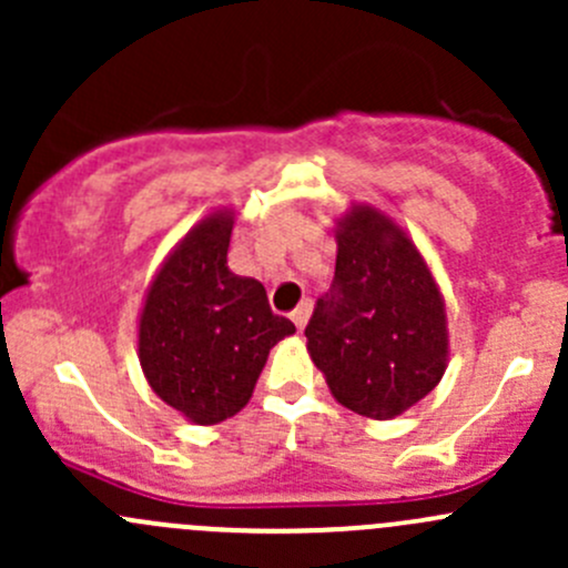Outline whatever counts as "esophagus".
Returning <instances> with one entry per match:
<instances>
[{
	"label": "esophagus",
	"mask_w": 568,
	"mask_h": 568,
	"mask_svg": "<svg viewBox=\"0 0 568 568\" xmlns=\"http://www.w3.org/2000/svg\"><path fill=\"white\" fill-rule=\"evenodd\" d=\"M311 311H313V305H311V302H302V305L300 307H296V311L294 313H291V321H294V324H296V329H305V324H307V318H311Z\"/></svg>",
	"instance_id": "34e87169"
}]
</instances>
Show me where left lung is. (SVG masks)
Masks as SVG:
<instances>
[{"instance_id":"8db88e82","label":"left lung","mask_w":568,"mask_h":568,"mask_svg":"<svg viewBox=\"0 0 568 568\" xmlns=\"http://www.w3.org/2000/svg\"><path fill=\"white\" fill-rule=\"evenodd\" d=\"M305 337L332 395L357 415L390 420L443 379V296L420 252L385 214L365 205L341 222L335 277Z\"/></svg>"}]
</instances>
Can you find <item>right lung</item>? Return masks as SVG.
I'll list each match as a JSON object with an SVG mask.
<instances>
[{
    "instance_id": "right-lung-1",
    "label": "right lung",
    "mask_w": 568,
    "mask_h": 568,
    "mask_svg": "<svg viewBox=\"0 0 568 568\" xmlns=\"http://www.w3.org/2000/svg\"><path fill=\"white\" fill-rule=\"evenodd\" d=\"M233 216L214 214L189 231L148 291L140 363L164 404L209 426L250 400L268 348L296 332L272 313L257 280L227 268Z\"/></svg>"
}]
</instances>
